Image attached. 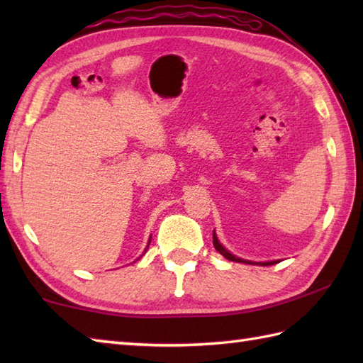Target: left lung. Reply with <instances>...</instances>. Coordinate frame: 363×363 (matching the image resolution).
<instances>
[{"instance_id":"left-lung-1","label":"left lung","mask_w":363,"mask_h":363,"mask_svg":"<svg viewBox=\"0 0 363 363\" xmlns=\"http://www.w3.org/2000/svg\"><path fill=\"white\" fill-rule=\"evenodd\" d=\"M213 246H215V250H217L221 256H225L228 260H230V262H243V264H250V265H262V267H267V265H274V264H277V260H274V262H259V264H254V262H250V260H243V259H238V257H235V256H233V254H230L226 248H223V245L218 242V238H217V235H215V233H213Z\"/></svg>"}]
</instances>
